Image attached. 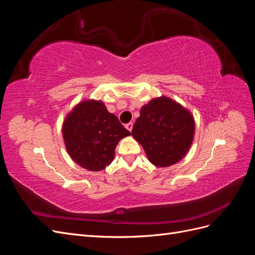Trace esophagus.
<instances>
[{
    "label": "esophagus",
    "mask_w": 255,
    "mask_h": 255,
    "mask_svg": "<svg viewBox=\"0 0 255 255\" xmlns=\"http://www.w3.org/2000/svg\"><path fill=\"white\" fill-rule=\"evenodd\" d=\"M126 128L129 130V132H130V130H132L133 129V122H128V123H127V125H126Z\"/></svg>",
    "instance_id": "obj_1"
}]
</instances>
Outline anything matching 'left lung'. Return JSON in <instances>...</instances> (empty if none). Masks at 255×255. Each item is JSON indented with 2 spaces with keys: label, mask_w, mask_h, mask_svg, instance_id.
Here are the masks:
<instances>
[{
  "label": "left lung",
  "mask_w": 255,
  "mask_h": 255,
  "mask_svg": "<svg viewBox=\"0 0 255 255\" xmlns=\"http://www.w3.org/2000/svg\"><path fill=\"white\" fill-rule=\"evenodd\" d=\"M195 134V120L186 109L167 97L153 99L141 107L132 135L151 163L168 167L188 152Z\"/></svg>",
  "instance_id": "left-lung-1"
}]
</instances>
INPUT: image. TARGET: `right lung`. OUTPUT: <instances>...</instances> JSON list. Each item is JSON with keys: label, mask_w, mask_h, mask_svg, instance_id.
<instances>
[{"label": "right lung", "mask_w": 255, "mask_h": 255, "mask_svg": "<svg viewBox=\"0 0 255 255\" xmlns=\"http://www.w3.org/2000/svg\"><path fill=\"white\" fill-rule=\"evenodd\" d=\"M130 133L102 101L88 100L76 105L63 125V136L70 157L89 171H101L115 155L116 145Z\"/></svg>", "instance_id": "1"}]
</instances>
